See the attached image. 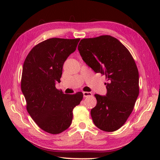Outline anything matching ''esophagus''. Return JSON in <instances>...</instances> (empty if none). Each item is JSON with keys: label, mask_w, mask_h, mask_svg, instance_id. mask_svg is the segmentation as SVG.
Listing matches in <instances>:
<instances>
[{"label": "esophagus", "mask_w": 160, "mask_h": 160, "mask_svg": "<svg viewBox=\"0 0 160 160\" xmlns=\"http://www.w3.org/2000/svg\"><path fill=\"white\" fill-rule=\"evenodd\" d=\"M83 96H84V98L91 97V96H92V93H91V92H83Z\"/></svg>", "instance_id": "esophagus-1"}]
</instances>
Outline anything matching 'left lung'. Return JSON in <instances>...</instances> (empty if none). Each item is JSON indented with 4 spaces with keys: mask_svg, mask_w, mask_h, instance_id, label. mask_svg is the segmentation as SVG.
<instances>
[{
    "mask_svg": "<svg viewBox=\"0 0 160 160\" xmlns=\"http://www.w3.org/2000/svg\"><path fill=\"white\" fill-rule=\"evenodd\" d=\"M78 51L88 66L105 75L106 96L95 94L97 104L91 110L94 124L107 132L123 126L133 110L139 95V73L131 53L108 35L84 38Z\"/></svg>",
    "mask_w": 160,
    "mask_h": 160,
    "instance_id": "8db88e82",
    "label": "left lung"
}]
</instances>
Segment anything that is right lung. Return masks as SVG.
<instances>
[{"mask_svg":"<svg viewBox=\"0 0 160 160\" xmlns=\"http://www.w3.org/2000/svg\"><path fill=\"white\" fill-rule=\"evenodd\" d=\"M80 38H53L30 51L22 67L21 90L27 110L38 127L49 133L58 134L70 127L73 109L83 93L64 94L56 88L60 82L64 62L76 49Z\"/></svg>","mask_w":160,"mask_h":160,"instance_id":"right-lung-1","label":"right lung"}]
</instances>
